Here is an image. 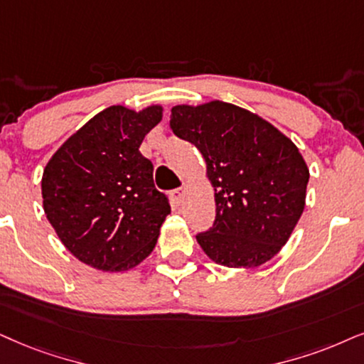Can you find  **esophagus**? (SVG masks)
Instances as JSON below:
<instances>
[{
    "label": "esophagus",
    "instance_id": "1",
    "mask_svg": "<svg viewBox=\"0 0 364 364\" xmlns=\"http://www.w3.org/2000/svg\"><path fill=\"white\" fill-rule=\"evenodd\" d=\"M171 196H173V201L176 205H181L183 201H185V196H186V188H178V190H174L173 193H171Z\"/></svg>",
    "mask_w": 364,
    "mask_h": 364
}]
</instances>
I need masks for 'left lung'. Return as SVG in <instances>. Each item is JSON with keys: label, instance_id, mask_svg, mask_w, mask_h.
Instances as JSON below:
<instances>
[{"label": "left lung", "instance_id": "1", "mask_svg": "<svg viewBox=\"0 0 364 364\" xmlns=\"http://www.w3.org/2000/svg\"><path fill=\"white\" fill-rule=\"evenodd\" d=\"M173 132L195 144L215 188L216 216L196 240L216 264L259 267L287 243L306 206L309 168L277 127L238 105H174Z\"/></svg>", "mask_w": 364, "mask_h": 364}]
</instances>
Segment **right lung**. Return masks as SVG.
Listing matches in <instances>:
<instances>
[{
  "instance_id": "right-lung-1",
  "label": "right lung",
  "mask_w": 364,
  "mask_h": 364,
  "mask_svg": "<svg viewBox=\"0 0 364 364\" xmlns=\"http://www.w3.org/2000/svg\"><path fill=\"white\" fill-rule=\"evenodd\" d=\"M161 119V105L139 112L110 105L73 132L43 169L50 225L67 250L94 269H134L156 247L171 208L139 146Z\"/></svg>"
}]
</instances>
